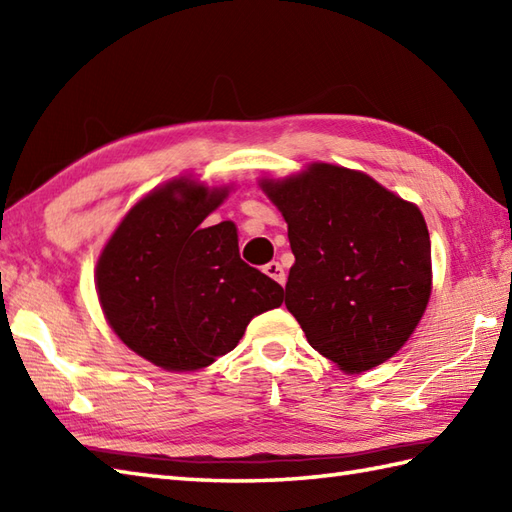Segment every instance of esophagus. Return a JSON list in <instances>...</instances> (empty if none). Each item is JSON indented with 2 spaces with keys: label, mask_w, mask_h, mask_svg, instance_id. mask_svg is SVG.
Listing matches in <instances>:
<instances>
[{
  "label": "esophagus",
  "mask_w": 512,
  "mask_h": 512,
  "mask_svg": "<svg viewBox=\"0 0 512 512\" xmlns=\"http://www.w3.org/2000/svg\"><path fill=\"white\" fill-rule=\"evenodd\" d=\"M264 273H266L270 279H275L277 284H281V286L286 284V270H284V266H281L279 262L266 264V266H264Z\"/></svg>",
  "instance_id": "1"
}]
</instances>
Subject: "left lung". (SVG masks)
<instances>
[{
  "label": "left lung",
  "instance_id": "obj_1",
  "mask_svg": "<svg viewBox=\"0 0 512 512\" xmlns=\"http://www.w3.org/2000/svg\"><path fill=\"white\" fill-rule=\"evenodd\" d=\"M262 189L288 222L295 266L286 308L308 343L350 374L385 363L431 295V242L418 206L325 162Z\"/></svg>",
  "mask_w": 512,
  "mask_h": 512
}]
</instances>
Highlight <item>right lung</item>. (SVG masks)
<instances>
[{"instance_id":"1","label":"right lung","mask_w":512,"mask_h":512,"mask_svg":"<svg viewBox=\"0 0 512 512\" xmlns=\"http://www.w3.org/2000/svg\"><path fill=\"white\" fill-rule=\"evenodd\" d=\"M224 198L187 178L165 184L125 215L96 266L112 330L162 369L211 365L284 301L277 281L239 257L233 222L204 224Z\"/></svg>"}]
</instances>
